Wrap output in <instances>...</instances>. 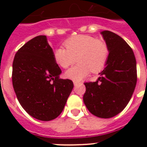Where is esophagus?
Wrapping results in <instances>:
<instances>
[{
    "mask_svg": "<svg viewBox=\"0 0 147 147\" xmlns=\"http://www.w3.org/2000/svg\"><path fill=\"white\" fill-rule=\"evenodd\" d=\"M73 83H74V85L75 86H77L78 85H82V82H78V81H73Z\"/></svg>",
    "mask_w": 147,
    "mask_h": 147,
    "instance_id": "esophagus-1",
    "label": "esophagus"
}]
</instances>
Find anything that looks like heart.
Returning <instances> with one entry per match:
<instances>
[{
	"mask_svg": "<svg viewBox=\"0 0 147 147\" xmlns=\"http://www.w3.org/2000/svg\"><path fill=\"white\" fill-rule=\"evenodd\" d=\"M64 47L54 51L55 62L62 69L73 64L75 58L78 64L65 71V76L71 80L79 81L92 71L97 73L104 69L109 56V47L101 39L87 34H81L65 40Z\"/></svg>",
	"mask_w": 147,
	"mask_h": 147,
	"instance_id": "1",
	"label": "heart"
}]
</instances>
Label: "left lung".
I'll list each match as a JSON object with an SVG mask.
<instances>
[{"label": "left lung", "mask_w": 147, "mask_h": 147, "mask_svg": "<svg viewBox=\"0 0 147 147\" xmlns=\"http://www.w3.org/2000/svg\"><path fill=\"white\" fill-rule=\"evenodd\" d=\"M109 47L106 67L96 82H85L83 100L88 110L100 118L121 113L130 101L137 80V62L131 47L116 33L103 31Z\"/></svg>", "instance_id": "left-lung-1"}]
</instances>
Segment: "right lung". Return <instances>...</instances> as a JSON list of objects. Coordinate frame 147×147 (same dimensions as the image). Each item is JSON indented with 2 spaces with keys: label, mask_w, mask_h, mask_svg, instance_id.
<instances>
[{
  "label": "right lung",
  "mask_w": 147,
  "mask_h": 147,
  "mask_svg": "<svg viewBox=\"0 0 147 147\" xmlns=\"http://www.w3.org/2000/svg\"><path fill=\"white\" fill-rule=\"evenodd\" d=\"M61 72L46 36H36L18 49L13 62V87L30 116L49 121L62 113L74 85L70 79L60 78Z\"/></svg>",
  "instance_id": "obj_1"
}]
</instances>
